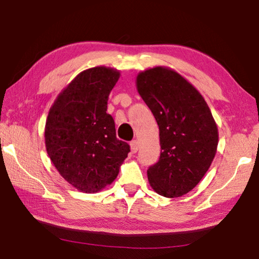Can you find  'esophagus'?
<instances>
[{
    "mask_svg": "<svg viewBox=\"0 0 259 259\" xmlns=\"http://www.w3.org/2000/svg\"><path fill=\"white\" fill-rule=\"evenodd\" d=\"M130 146H131V151H133L134 153H136L138 151V147H139V143H138V140H133V142L130 143Z\"/></svg>",
    "mask_w": 259,
    "mask_h": 259,
    "instance_id": "1",
    "label": "esophagus"
}]
</instances>
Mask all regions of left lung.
Instances as JSON below:
<instances>
[{
    "instance_id": "obj_1",
    "label": "left lung",
    "mask_w": 259,
    "mask_h": 259,
    "mask_svg": "<svg viewBox=\"0 0 259 259\" xmlns=\"http://www.w3.org/2000/svg\"><path fill=\"white\" fill-rule=\"evenodd\" d=\"M136 83L160 131V159L148 168V182L157 194L178 198L198 185L211 165L217 124L199 91L172 69L150 68Z\"/></svg>"
}]
</instances>
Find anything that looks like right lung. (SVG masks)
<instances>
[{"mask_svg":"<svg viewBox=\"0 0 259 259\" xmlns=\"http://www.w3.org/2000/svg\"><path fill=\"white\" fill-rule=\"evenodd\" d=\"M120 77L116 69L98 66L81 72L61 91L46 122V147L52 163L78 191L95 193L117 177L130 152L116 138L107 100Z\"/></svg>","mask_w":259,"mask_h":259,"instance_id":"obj_1","label":"right lung"}]
</instances>
